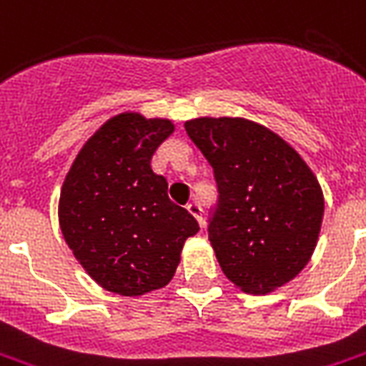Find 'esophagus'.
Listing matches in <instances>:
<instances>
[{
    "instance_id": "34e87169",
    "label": "esophagus",
    "mask_w": 366,
    "mask_h": 366,
    "mask_svg": "<svg viewBox=\"0 0 366 366\" xmlns=\"http://www.w3.org/2000/svg\"><path fill=\"white\" fill-rule=\"evenodd\" d=\"M188 211L192 214H194L195 219H197V222H199V227H203V209H202V205H199V203H197V202L188 203Z\"/></svg>"
}]
</instances>
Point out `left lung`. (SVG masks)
Segmentation results:
<instances>
[{
  "label": "left lung",
  "mask_w": 366,
  "mask_h": 366,
  "mask_svg": "<svg viewBox=\"0 0 366 366\" xmlns=\"http://www.w3.org/2000/svg\"><path fill=\"white\" fill-rule=\"evenodd\" d=\"M184 128L213 167L219 199L207 232L222 272L253 294L290 282L319 239V180L294 147L257 122L203 117Z\"/></svg>",
  "instance_id": "left-lung-1"
}]
</instances>
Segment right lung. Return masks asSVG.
<instances>
[{
  "instance_id": "right-lung-1",
  "label": "right lung",
  "mask_w": 366,
  "mask_h": 366,
  "mask_svg": "<svg viewBox=\"0 0 366 366\" xmlns=\"http://www.w3.org/2000/svg\"><path fill=\"white\" fill-rule=\"evenodd\" d=\"M172 132L167 119L113 117L84 144L63 182V238L107 292L134 297L167 286L184 242L199 230L152 169L153 153Z\"/></svg>"
}]
</instances>
